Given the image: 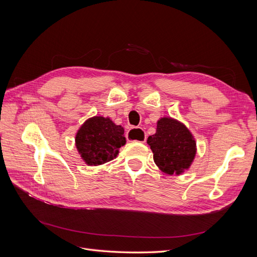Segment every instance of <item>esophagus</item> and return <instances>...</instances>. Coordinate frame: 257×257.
Returning <instances> with one entry per match:
<instances>
[{
	"mask_svg": "<svg viewBox=\"0 0 257 257\" xmlns=\"http://www.w3.org/2000/svg\"><path fill=\"white\" fill-rule=\"evenodd\" d=\"M146 132L142 127H133L128 130L126 133V139L128 142H138L145 143L146 142Z\"/></svg>",
	"mask_w": 257,
	"mask_h": 257,
	"instance_id": "obj_1",
	"label": "esophagus"
}]
</instances>
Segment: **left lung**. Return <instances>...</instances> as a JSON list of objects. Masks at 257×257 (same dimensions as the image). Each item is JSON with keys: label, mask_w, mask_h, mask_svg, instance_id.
Instances as JSON below:
<instances>
[{"label": "left lung", "mask_w": 257, "mask_h": 257, "mask_svg": "<svg viewBox=\"0 0 257 257\" xmlns=\"http://www.w3.org/2000/svg\"><path fill=\"white\" fill-rule=\"evenodd\" d=\"M147 144L153 152L154 163L167 175L183 173L196 154V143L191 132L172 118L158 121L157 133L148 137Z\"/></svg>", "instance_id": "1"}]
</instances>
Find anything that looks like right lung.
<instances>
[{"label":"right lung","instance_id":"add662e5","mask_svg":"<svg viewBox=\"0 0 257 257\" xmlns=\"http://www.w3.org/2000/svg\"><path fill=\"white\" fill-rule=\"evenodd\" d=\"M124 128L104 116L85 121L76 134V148L88 165H102L113 160L125 145Z\"/></svg>","mask_w":257,"mask_h":257}]
</instances>
